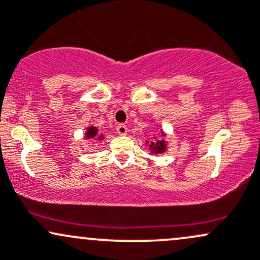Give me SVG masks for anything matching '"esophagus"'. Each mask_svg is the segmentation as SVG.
I'll return each mask as SVG.
<instances>
[{
  "label": "esophagus",
  "instance_id": "obj_1",
  "mask_svg": "<svg viewBox=\"0 0 260 260\" xmlns=\"http://www.w3.org/2000/svg\"><path fill=\"white\" fill-rule=\"evenodd\" d=\"M116 131H117V133L120 134V136H124V134H127V127L124 126V124H118V126L116 127Z\"/></svg>",
  "mask_w": 260,
  "mask_h": 260
}]
</instances>
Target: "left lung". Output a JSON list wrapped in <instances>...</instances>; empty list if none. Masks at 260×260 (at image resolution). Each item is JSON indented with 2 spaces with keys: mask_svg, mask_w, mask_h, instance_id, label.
<instances>
[{
  "mask_svg": "<svg viewBox=\"0 0 260 260\" xmlns=\"http://www.w3.org/2000/svg\"><path fill=\"white\" fill-rule=\"evenodd\" d=\"M160 128V126H159ZM166 137H168V133L165 132V131L161 128L160 129V138H156V137H154V139L151 140V142H149L147 140L145 142V145L149 148V150H150V154L153 155H159V154H164L168 151L169 149V142L166 140Z\"/></svg>",
  "mask_w": 260,
  "mask_h": 260,
  "instance_id": "1",
  "label": "left lung"
}]
</instances>
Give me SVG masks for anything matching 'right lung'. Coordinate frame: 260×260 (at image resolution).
Listing matches in <instances>:
<instances>
[{"instance_id": "obj_1", "label": "right lung", "mask_w": 260, "mask_h": 260, "mask_svg": "<svg viewBox=\"0 0 260 260\" xmlns=\"http://www.w3.org/2000/svg\"><path fill=\"white\" fill-rule=\"evenodd\" d=\"M84 137L86 139H96V140H100V142H103L104 138H105V136H104V134L99 133V128L92 126V124L86 127V129L84 132Z\"/></svg>"}]
</instances>
